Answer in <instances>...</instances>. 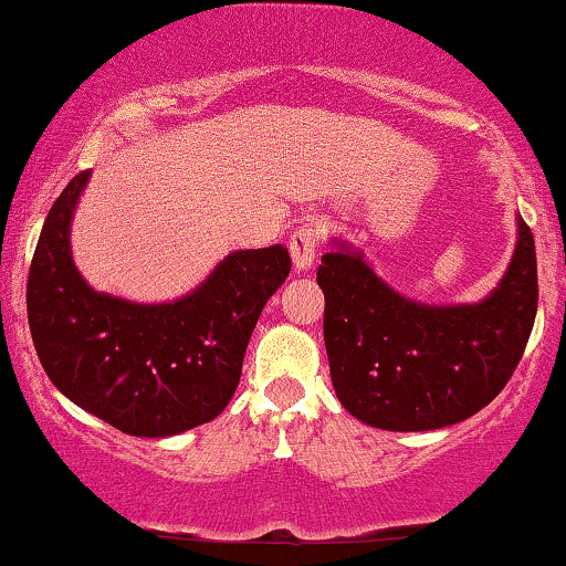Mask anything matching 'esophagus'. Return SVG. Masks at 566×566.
I'll use <instances>...</instances> for the list:
<instances>
[{
    "label": "esophagus",
    "instance_id": "esophagus-1",
    "mask_svg": "<svg viewBox=\"0 0 566 566\" xmlns=\"http://www.w3.org/2000/svg\"><path fill=\"white\" fill-rule=\"evenodd\" d=\"M321 245V230L316 224H303L300 230L292 232L290 238V253H292V263H295L297 271H307L316 261Z\"/></svg>",
    "mask_w": 566,
    "mask_h": 566
}]
</instances>
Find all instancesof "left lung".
<instances>
[{
	"label": "left lung",
	"instance_id": "8db88e82",
	"mask_svg": "<svg viewBox=\"0 0 566 566\" xmlns=\"http://www.w3.org/2000/svg\"><path fill=\"white\" fill-rule=\"evenodd\" d=\"M316 279L336 397L384 431H433L483 410L512 378L538 311L535 242L520 217L510 269L475 305L415 303L339 240Z\"/></svg>",
	"mask_w": 566,
	"mask_h": 566
}]
</instances>
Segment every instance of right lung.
Masks as SVG:
<instances>
[{"label":"right lung","mask_w":566,"mask_h":566,"mask_svg":"<svg viewBox=\"0 0 566 566\" xmlns=\"http://www.w3.org/2000/svg\"><path fill=\"white\" fill-rule=\"evenodd\" d=\"M91 171L54 200L28 271V324L41 366L70 402L130 436L161 439L230 405L266 300L290 274L284 245L230 253L175 303L96 292L70 250V221Z\"/></svg>","instance_id":"obj_1"}]
</instances>
